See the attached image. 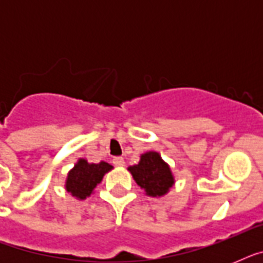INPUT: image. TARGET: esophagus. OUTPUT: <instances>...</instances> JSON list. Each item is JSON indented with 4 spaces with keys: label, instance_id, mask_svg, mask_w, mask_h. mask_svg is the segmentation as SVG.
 I'll return each instance as SVG.
<instances>
[{
    "label": "esophagus",
    "instance_id": "obj_1",
    "mask_svg": "<svg viewBox=\"0 0 263 263\" xmlns=\"http://www.w3.org/2000/svg\"><path fill=\"white\" fill-rule=\"evenodd\" d=\"M113 164H115L116 166L121 168V166H124V165H125V161H124L123 157H115V158H113Z\"/></svg>",
    "mask_w": 263,
    "mask_h": 263
}]
</instances>
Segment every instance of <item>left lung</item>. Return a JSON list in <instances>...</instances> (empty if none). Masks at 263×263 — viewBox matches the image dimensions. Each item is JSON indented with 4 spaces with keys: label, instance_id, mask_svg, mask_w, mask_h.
Returning a JSON list of instances; mask_svg holds the SVG:
<instances>
[{
    "label": "left lung",
    "instance_id": "obj_1",
    "mask_svg": "<svg viewBox=\"0 0 263 263\" xmlns=\"http://www.w3.org/2000/svg\"><path fill=\"white\" fill-rule=\"evenodd\" d=\"M132 177L148 196H164L175 184L169 165L157 152H147L140 156L139 164L128 168Z\"/></svg>",
    "mask_w": 263,
    "mask_h": 263
}]
</instances>
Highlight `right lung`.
Instances as JSON below:
<instances>
[{"mask_svg": "<svg viewBox=\"0 0 263 263\" xmlns=\"http://www.w3.org/2000/svg\"><path fill=\"white\" fill-rule=\"evenodd\" d=\"M111 169L113 166L105 161H101L99 164H90L87 160L80 158L68 173L65 188L69 194H72V196L78 199H86L102 181L105 173Z\"/></svg>", "mask_w": 263, "mask_h": 263, "instance_id": "right-lung-1", "label": "right lung"}]
</instances>
